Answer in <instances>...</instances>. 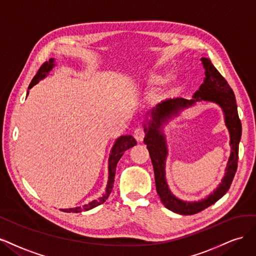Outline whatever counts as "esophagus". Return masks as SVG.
Listing matches in <instances>:
<instances>
[{"mask_svg": "<svg viewBox=\"0 0 256 256\" xmlns=\"http://www.w3.org/2000/svg\"><path fill=\"white\" fill-rule=\"evenodd\" d=\"M134 137L138 142H142L144 138V130L142 128H137L134 130Z\"/></svg>", "mask_w": 256, "mask_h": 256, "instance_id": "1", "label": "esophagus"}]
</instances>
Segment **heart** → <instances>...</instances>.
I'll list each match as a JSON object with an SVG mask.
<instances>
[{
	"mask_svg": "<svg viewBox=\"0 0 256 256\" xmlns=\"http://www.w3.org/2000/svg\"><path fill=\"white\" fill-rule=\"evenodd\" d=\"M168 78H169V73L167 71H158V72L150 73L149 76H146L144 78V86L148 89L160 86V85L166 83V82L168 80ZM170 83L173 86L170 88L169 94H176L178 92L176 85L178 84V76H176L171 78Z\"/></svg>",
	"mask_w": 256,
	"mask_h": 256,
	"instance_id": "heart-1",
	"label": "heart"
}]
</instances>
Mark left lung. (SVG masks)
Instances as JSON below:
<instances>
[{
    "label": "left lung",
    "instance_id": "8db88e82",
    "mask_svg": "<svg viewBox=\"0 0 256 256\" xmlns=\"http://www.w3.org/2000/svg\"><path fill=\"white\" fill-rule=\"evenodd\" d=\"M201 60L205 70V78L199 89L194 94L192 100L174 98L162 101L148 112L144 120V130L146 133L144 142L149 150L154 168L156 190L164 208L180 215H194L199 212L216 203L226 194L236 173L238 146L242 138V122L238 117L236 98L232 88L208 58L202 57ZM202 100L215 102L224 112L226 126L230 134L231 154L225 176L218 188L204 200L184 202L172 194L166 180L168 146L163 126L179 116L180 111Z\"/></svg>",
    "mask_w": 256,
    "mask_h": 256
}]
</instances>
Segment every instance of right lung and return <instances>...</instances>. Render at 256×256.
<instances>
[{
  "mask_svg": "<svg viewBox=\"0 0 256 256\" xmlns=\"http://www.w3.org/2000/svg\"><path fill=\"white\" fill-rule=\"evenodd\" d=\"M55 66H56V64H55L54 58H50L48 60V62H46L42 66H41L37 74L34 76V78L32 80V83L28 86V90L34 87L36 84H38L41 80L46 78L48 76V73L53 70ZM136 144H137L136 140L133 138V136H130V135H122V136L118 137L116 139V142H114L112 150H110V154L108 180H107L105 192L100 198H98V199L92 200V202H89L83 206H78V208H64V210H60L64 212H82L85 210H92V208H96L98 205L104 203L107 198H108L110 194L112 192V189L114 187V174H116V167H117V164H118L119 160L121 158V156L124 154V152L126 150H128L132 146H134Z\"/></svg>",
  "mask_w": 256,
  "mask_h": 256,
  "instance_id": "add662e5",
  "label": "right lung"
}]
</instances>
